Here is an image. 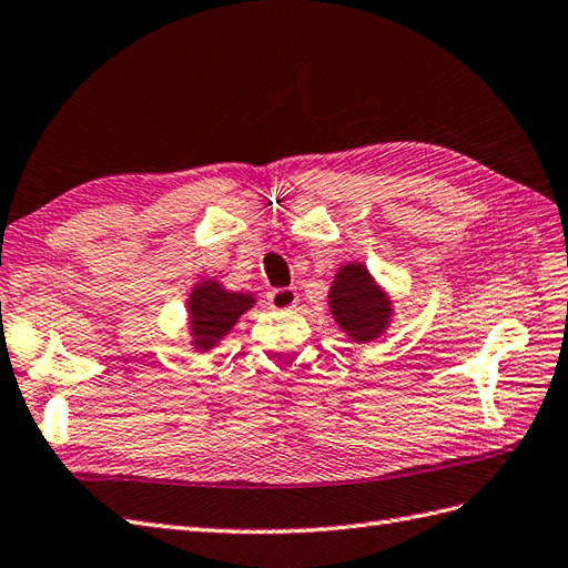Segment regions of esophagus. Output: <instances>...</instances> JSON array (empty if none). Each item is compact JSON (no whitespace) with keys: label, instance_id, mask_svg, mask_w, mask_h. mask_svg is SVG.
Returning a JSON list of instances; mask_svg holds the SVG:
<instances>
[{"label":"esophagus","instance_id":"esophagus-1","mask_svg":"<svg viewBox=\"0 0 568 568\" xmlns=\"http://www.w3.org/2000/svg\"><path fill=\"white\" fill-rule=\"evenodd\" d=\"M297 290L295 287H275L268 293V307L271 310H278V312H285V310H293L297 304Z\"/></svg>","mask_w":568,"mask_h":568}]
</instances>
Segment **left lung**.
Masks as SVG:
<instances>
[{
    "mask_svg": "<svg viewBox=\"0 0 568 568\" xmlns=\"http://www.w3.org/2000/svg\"><path fill=\"white\" fill-rule=\"evenodd\" d=\"M328 310L353 343H372L386 333L394 318V302L359 261L343 264L328 290Z\"/></svg>",
    "mask_w": 568,
    "mask_h": 568,
    "instance_id": "obj_1",
    "label": "left lung"
}]
</instances>
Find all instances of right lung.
<instances>
[{
    "label": "right lung",
    "mask_w": 568,
    "mask_h": 568,
    "mask_svg": "<svg viewBox=\"0 0 568 568\" xmlns=\"http://www.w3.org/2000/svg\"><path fill=\"white\" fill-rule=\"evenodd\" d=\"M254 304V295L227 290L221 281H199L186 300L192 345L199 353H209L211 347H215L227 336L232 326L240 322V316L250 312Z\"/></svg>",
    "instance_id": "add662e5"
}]
</instances>
